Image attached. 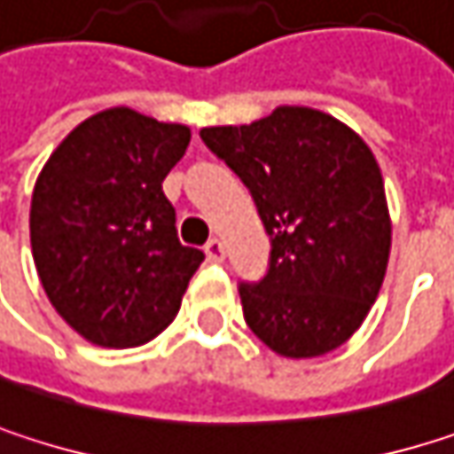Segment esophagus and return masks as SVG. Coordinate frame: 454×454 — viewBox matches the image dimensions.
I'll return each mask as SVG.
<instances>
[{"label": "esophagus", "instance_id": "esophagus-1", "mask_svg": "<svg viewBox=\"0 0 454 454\" xmlns=\"http://www.w3.org/2000/svg\"><path fill=\"white\" fill-rule=\"evenodd\" d=\"M205 254H207V260H213V262H223V257H226L223 241H221V239H210V241L205 244Z\"/></svg>", "mask_w": 454, "mask_h": 454}]
</instances>
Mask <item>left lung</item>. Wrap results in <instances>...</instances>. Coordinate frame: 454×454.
<instances>
[{
    "instance_id": "8db88e82",
    "label": "left lung",
    "mask_w": 454,
    "mask_h": 454,
    "mask_svg": "<svg viewBox=\"0 0 454 454\" xmlns=\"http://www.w3.org/2000/svg\"><path fill=\"white\" fill-rule=\"evenodd\" d=\"M200 137L252 192L270 236L265 278L239 286L252 333L292 360L341 347L376 302L392 249L371 146L333 115L292 105Z\"/></svg>"
}]
</instances>
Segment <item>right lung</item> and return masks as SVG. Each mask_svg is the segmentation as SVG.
Returning <instances> with one entry per match:
<instances>
[{
  "label": "right lung",
  "instance_id": "1",
  "mask_svg": "<svg viewBox=\"0 0 454 454\" xmlns=\"http://www.w3.org/2000/svg\"><path fill=\"white\" fill-rule=\"evenodd\" d=\"M189 141V126L110 107L62 138L36 178L34 262L51 308L91 344L154 339L205 260L178 241L162 192Z\"/></svg>",
  "mask_w": 454,
  "mask_h": 454
}]
</instances>
